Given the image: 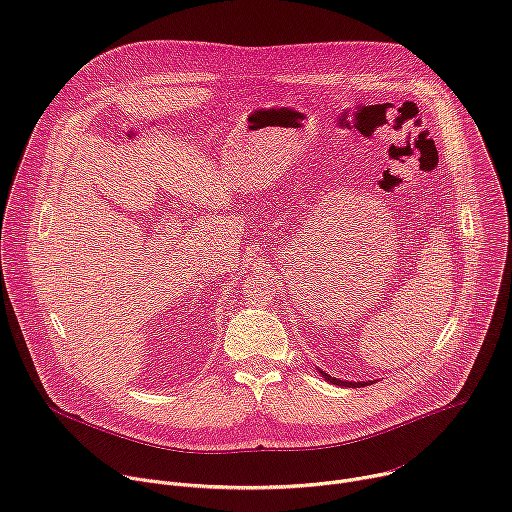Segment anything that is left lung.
Segmentation results:
<instances>
[{"mask_svg":"<svg viewBox=\"0 0 512 512\" xmlns=\"http://www.w3.org/2000/svg\"><path fill=\"white\" fill-rule=\"evenodd\" d=\"M319 373L329 381V383H333V385H339V387H365V385H371V383H375V381H343V379H337V377H331L329 373H325V371H321L319 369Z\"/></svg>","mask_w":512,"mask_h":512,"instance_id":"8db88e82","label":"left lung"}]
</instances>
